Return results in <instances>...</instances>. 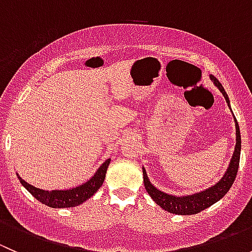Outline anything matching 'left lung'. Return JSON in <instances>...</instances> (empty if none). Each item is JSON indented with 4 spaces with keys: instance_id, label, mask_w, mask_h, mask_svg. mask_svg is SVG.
<instances>
[{
    "instance_id": "8db88e82",
    "label": "left lung",
    "mask_w": 252,
    "mask_h": 252,
    "mask_svg": "<svg viewBox=\"0 0 252 252\" xmlns=\"http://www.w3.org/2000/svg\"><path fill=\"white\" fill-rule=\"evenodd\" d=\"M210 79L212 83L220 89L222 95L224 96L225 101L228 103V107L230 108V101L228 97L227 93H225L224 88L222 84L217 80L213 75H210ZM235 123V135H236V142H235V149L233 152L232 159L229 162L227 171L223 174V177L218 180L216 184L212 187L207 188V189L202 190V191L195 192L191 195H183V196H177V195L167 194V192L161 191L157 189L151 182H150L149 177H147L146 169L142 167V177H144V185L146 191L151 196V199L156 202L157 205L164 211H168L171 213H175V215H196V213L201 212L205 208L210 207L217 201H220L232 188L233 183H234L236 173H238L239 168V162H240V151H241V136H240V129H239V124L236 122L235 116L233 114Z\"/></svg>"
}]
</instances>
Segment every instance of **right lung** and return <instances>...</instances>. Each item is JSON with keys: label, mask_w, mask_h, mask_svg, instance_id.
I'll list each match as a JSON object with an SVG mask.
<instances>
[{"label": "right lung", "mask_w": 252, "mask_h": 252, "mask_svg": "<svg viewBox=\"0 0 252 252\" xmlns=\"http://www.w3.org/2000/svg\"><path fill=\"white\" fill-rule=\"evenodd\" d=\"M111 158H107L100 167L95 174L86 180L83 184L78 185V187L72 188V189L67 190H42L39 188L34 187V185L29 184L25 182L24 179L19 177L17 173L18 179H19L20 184L37 200V201L42 202L44 205L48 206L52 208H65V207H75V206L81 205L85 202L86 200L94 196L96 191L102 187L103 180L106 178L107 173V168L110 166Z\"/></svg>", "instance_id": "add662e5"}]
</instances>
